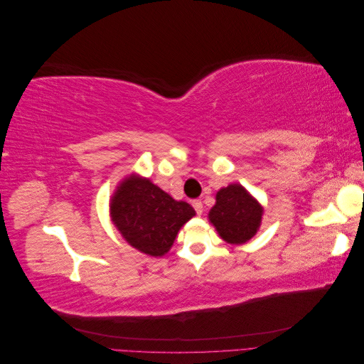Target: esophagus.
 <instances>
[{
  "label": "esophagus",
  "mask_w": 364,
  "mask_h": 364,
  "mask_svg": "<svg viewBox=\"0 0 364 364\" xmlns=\"http://www.w3.org/2000/svg\"><path fill=\"white\" fill-rule=\"evenodd\" d=\"M193 208L196 209V213L199 214V215L203 213V203H202V200H199V199L193 200Z\"/></svg>",
  "instance_id": "esophagus-1"
}]
</instances>
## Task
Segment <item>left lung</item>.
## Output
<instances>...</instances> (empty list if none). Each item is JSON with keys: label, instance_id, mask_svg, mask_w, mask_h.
I'll return each instance as SVG.
<instances>
[{"label": "left lung", "instance_id": "obj_1", "mask_svg": "<svg viewBox=\"0 0 364 364\" xmlns=\"http://www.w3.org/2000/svg\"><path fill=\"white\" fill-rule=\"evenodd\" d=\"M264 209L240 183H230L215 196L208 217L229 245H243L258 232Z\"/></svg>", "mask_w": 364, "mask_h": 364}]
</instances>
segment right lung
<instances>
[{"mask_svg": "<svg viewBox=\"0 0 364 364\" xmlns=\"http://www.w3.org/2000/svg\"><path fill=\"white\" fill-rule=\"evenodd\" d=\"M196 215L191 205L174 200L149 179L132 174L111 199V217L127 243L150 257L170 250L179 229Z\"/></svg>", "mask_w": 364, "mask_h": 364, "instance_id": "right-lung-1", "label": "right lung"}]
</instances>
